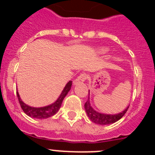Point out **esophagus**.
<instances>
[{"instance_id":"34e87169","label":"esophagus","mask_w":155,"mask_h":155,"mask_svg":"<svg viewBox=\"0 0 155 155\" xmlns=\"http://www.w3.org/2000/svg\"><path fill=\"white\" fill-rule=\"evenodd\" d=\"M86 80V74H81L76 79L73 81L74 85H77L78 84H81Z\"/></svg>"}]
</instances>
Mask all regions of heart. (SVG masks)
I'll return each mask as SVG.
<instances>
[{
    "label": "heart",
    "mask_w": 155,
    "mask_h": 155,
    "mask_svg": "<svg viewBox=\"0 0 155 155\" xmlns=\"http://www.w3.org/2000/svg\"><path fill=\"white\" fill-rule=\"evenodd\" d=\"M98 52H99L100 53H105V52H106V50H105V49H99V50H98Z\"/></svg>",
    "instance_id": "obj_1"
}]
</instances>
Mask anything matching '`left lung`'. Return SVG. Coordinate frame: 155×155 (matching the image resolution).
Returning a JSON list of instances; mask_svg holds the SVG:
<instances>
[{
  "label": "left lung",
  "mask_w": 155,
  "mask_h": 155,
  "mask_svg": "<svg viewBox=\"0 0 155 155\" xmlns=\"http://www.w3.org/2000/svg\"><path fill=\"white\" fill-rule=\"evenodd\" d=\"M90 91H88V98L87 101L84 104V109L86 111L88 118L91 120L94 124H98V125H109V124H114L116 122L123 117L127 113L129 106H127V109H124L123 112L116 114H105V113H101L99 112H97L94 110L90 103Z\"/></svg>",
  "instance_id": "8db88e82"
}]
</instances>
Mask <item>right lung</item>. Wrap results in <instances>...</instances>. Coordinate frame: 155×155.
Masks as SVG:
<instances>
[{
    "label": "right lung",
    "instance_id": "add662e5",
    "mask_svg": "<svg viewBox=\"0 0 155 155\" xmlns=\"http://www.w3.org/2000/svg\"><path fill=\"white\" fill-rule=\"evenodd\" d=\"M71 85H72V81H69L68 82V84H66L64 88L63 89L62 92L60 94V96L58 97L57 100L53 103L50 104V105H46L43 107H32V106H29L28 105L25 103L20 98L18 92L17 91V96L18 98V102L20 105H21V109L24 111V113L27 115V116H30L31 118L39 119V120H44V119H47L49 117L54 116L56 113H57L60 109L62 104L63 100L65 98V96L68 94L69 91L71 90Z\"/></svg>",
    "mask_w": 155,
    "mask_h": 155
}]
</instances>
